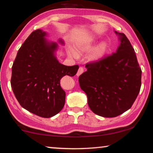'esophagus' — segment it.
<instances>
[{
	"label": "esophagus",
	"mask_w": 153,
	"mask_h": 153,
	"mask_svg": "<svg viewBox=\"0 0 153 153\" xmlns=\"http://www.w3.org/2000/svg\"><path fill=\"white\" fill-rule=\"evenodd\" d=\"M84 71V67H79V68L78 69V71H77V76H79V75H81Z\"/></svg>",
	"instance_id": "esophagus-1"
}]
</instances>
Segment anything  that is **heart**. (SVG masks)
<instances>
[{"instance_id": "1", "label": "heart", "mask_w": 153, "mask_h": 153, "mask_svg": "<svg viewBox=\"0 0 153 153\" xmlns=\"http://www.w3.org/2000/svg\"><path fill=\"white\" fill-rule=\"evenodd\" d=\"M92 48V45L90 42H84L79 43L78 45V49L80 51L85 52L91 50ZM108 46L106 42H101L93 50L92 53L90 55V59L94 61H98L104 57L107 52ZM70 55L75 58H77L78 55L76 51H70Z\"/></svg>"}]
</instances>
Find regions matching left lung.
Returning a JSON list of instances; mask_svg holds the SVG:
<instances>
[{"label": "left lung", "mask_w": 153, "mask_h": 153, "mask_svg": "<svg viewBox=\"0 0 153 153\" xmlns=\"http://www.w3.org/2000/svg\"><path fill=\"white\" fill-rule=\"evenodd\" d=\"M120 45L116 53L86 65L79 84L93 113L115 117L131 107L141 87L142 70L134 49L123 33H117Z\"/></svg>", "instance_id": "left-lung-1"}]
</instances>
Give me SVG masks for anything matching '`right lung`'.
Returning <instances> with one entry per match:
<instances>
[{
  "label": "right lung",
  "mask_w": 153,
  "mask_h": 153,
  "mask_svg": "<svg viewBox=\"0 0 153 153\" xmlns=\"http://www.w3.org/2000/svg\"><path fill=\"white\" fill-rule=\"evenodd\" d=\"M46 35L38 29L25 40L13 64L11 85L23 108L39 117L49 118L64 107L65 92L61 87V78L66 75L74 76L79 66L59 63L54 55L57 45L48 42Z\"/></svg>",
  "instance_id": "obj_1"
}]
</instances>
